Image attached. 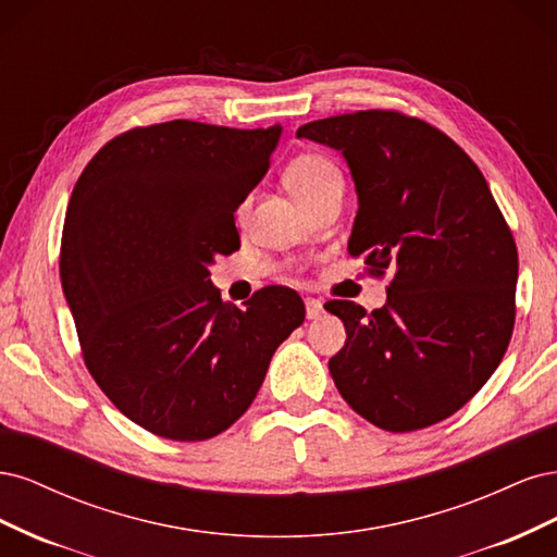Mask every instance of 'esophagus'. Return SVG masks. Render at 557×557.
I'll return each mask as SVG.
<instances>
[{"label":"esophagus","mask_w":557,"mask_h":557,"mask_svg":"<svg viewBox=\"0 0 557 557\" xmlns=\"http://www.w3.org/2000/svg\"><path fill=\"white\" fill-rule=\"evenodd\" d=\"M305 307H307V318L309 320H315V318L323 315V301L315 299V297H307Z\"/></svg>","instance_id":"34e87169"}]
</instances>
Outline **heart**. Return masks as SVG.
Returning a JSON list of instances; mask_svg holds the SVG:
<instances>
[{
  "instance_id": "1",
  "label": "heart",
  "mask_w": 557,
  "mask_h": 557,
  "mask_svg": "<svg viewBox=\"0 0 557 557\" xmlns=\"http://www.w3.org/2000/svg\"><path fill=\"white\" fill-rule=\"evenodd\" d=\"M285 185L301 207H309L332 188H344V176L330 158L305 153L295 158L285 170Z\"/></svg>"
}]
</instances>
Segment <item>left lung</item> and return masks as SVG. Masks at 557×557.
I'll return each mask as SVG.
<instances>
[{
	"label": "left lung",
	"instance_id": "left-lung-1",
	"mask_svg": "<svg viewBox=\"0 0 557 557\" xmlns=\"http://www.w3.org/2000/svg\"><path fill=\"white\" fill-rule=\"evenodd\" d=\"M342 150L358 190L348 239L367 272L391 274L385 307L325 309L346 344L330 358L342 397L369 423L413 432L453 416L493 376L516 320L518 250L487 183L442 129L393 109L301 125Z\"/></svg>",
	"mask_w": 557,
	"mask_h": 557
}]
</instances>
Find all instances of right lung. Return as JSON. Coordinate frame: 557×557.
<instances>
[{
  "instance_id": "1",
  "label": "right lung",
  "mask_w": 557,
  "mask_h": 557,
  "mask_svg": "<svg viewBox=\"0 0 557 557\" xmlns=\"http://www.w3.org/2000/svg\"><path fill=\"white\" fill-rule=\"evenodd\" d=\"M281 125L170 121L117 134L78 176L60 278L83 360L132 423L205 442L246 413L305 301L267 285L244 309L211 285L239 248L234 211L269 170Z\"/></svg>"
}]
</instances>
